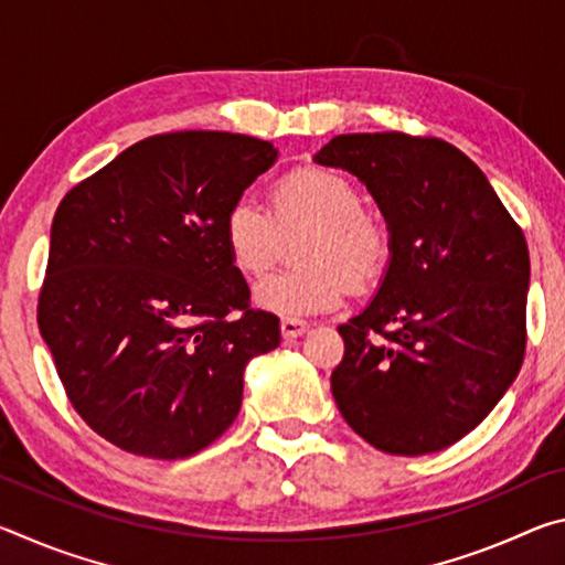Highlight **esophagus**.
Listing matches in <instances>:
<instances>
[{
    "label": "esophagus",
    "instance_id": "esophagus-1",
    "mask_svg": "<svg viewBox=\"0 0 565 565\" xmlns=\"http://www.w3.org/2000/svg\"><path fill=\"white\" fill-rule=\"evenodd\" d=\"M306 329H309V323L301 319H291V317L281 319V337L284 339H299V337H303Z\"/></svg>",
    "mask_w": 565,
    "mask_h": 565
}]
</instances>
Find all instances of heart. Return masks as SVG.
I'll use <instances>...</instances> for the list:
<instances>
[{
    "mask_svg": "<svg viewBox=\"0 0 565 565\" xmlns=\"http://www.w3.org/2000/svg\"><path fill=\"white\" fill-rule=\"evenodd\" d=\"M271 213L254 199L238 196L224 216V246L238 274L262 279L271 271L281 234L313 228L301 246L303 269L271 276L254 291L264 311L279 317H309L337 309L353 289H369L391 259L384 222L366 214V196L349 177L331 169L306 167L276 181Z\"/></svg>",
    "mask_w": 565,
    "mask_h": 565,
    "instance_id": "b5f03b06",
    "label": "heart"
}]
</instances>
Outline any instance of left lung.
Here are the masks:
<instances>
[{
  "mask_svg": "<svg viewBox=\"0 0 565 565\" xmlns=\"http://www.w3.org/2000/svg\"><path fill=\"white\" fill-rule=\"evenodd\" d=\"M313 161L359 177L391 234L374 301L339 327L331 394L379 451H441L491 414L521 371L525 236L483 171L444 139L339 134Z\"/></svg>",
  "mask_w": 565,
  "mask_h": 565,
  "instance_id": "obj_1",
  "label": "left lung"
}]
</instances>
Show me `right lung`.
I'll use <instances>...</instances> for the list:
<instances>
[{
  "label": "right lung",
  "instance_id": "obj_1",
  "mask_svg": "<svg viewBox=\"0 0 565 565\" xmlns=\"http://www.w3.org/2000/svg\"><path fill=\"white\" fill-rule=\"evenodd\" d=\"M276 154L246 134H157L56 209L36 321L76 414L121 451L174 461L214 444L246 363L279 347L222 234Z\"/></svg>",
  "mask_w": 565,
  "mask_h": 565
}]
</instances>
